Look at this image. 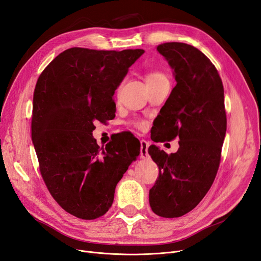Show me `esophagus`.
I'll use <instances>...</instances> for the list:
<instances>
[{
  "label": "esophagus",
  "mask_w": 261,
  "mask_h": 261,
  "mask_svg": "<svg viewBox=\"0 0 261 261\" xmlns=\"http://www.w3.org/2000/svg\"><path fill=\"white\" fill-rule=\"evenodd\" d=\"M148 143L146 141L142 140L141 141V158L142 159H146L148 156Z\"/></svg>",
  "instance_id": "34e87169"
}]
</instances>
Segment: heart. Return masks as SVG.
Returning <instances> with one entry per match:
<instances>
[{"label":"heart","mask_w":261,"mask_h":261,"mask_svg":"<svg viewBox=\"0 0 261 261\" xmlns=\"http://www.w3.org/2000/svg\"><path fill=\"white\" fill-rule=\"evenodd\" d=\"M162 81H167V79L161 72H159V71H150V72H148V73L146 74V83L147 84H153V83L162 82ZM134 124L137 127H139V128H142L144 126V122L137 121Z\"/></svg>","instance_id":"b5f03b06"}]
</instances>
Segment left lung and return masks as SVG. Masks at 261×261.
I'll return each instance as SVG.
<instances>
[{
	"label": "left lung",
	"mask_w": 261,
	"mask_h": 261,
	"mask_svg": "<svg viewBox=\"0 0 261 261\" xmlns=\"http://www.w3.org/2000/svg\"><path fill=\"white\" fill-rule=\"evenodd\" d=\"M156 51L177 84L156 116L154 142L179 138V149L167 154L155 145L148 148L160 169L149 203L159 217L179 218L198 205L217 176L227 126L224 87L217 68L191 44L166 42Z\"/></svg>",
	"instance_id": "left-lung-1"
}]
</instances>
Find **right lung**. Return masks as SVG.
Masks as SVG:
<instances>
[{
    "mask_svg": "<svg viewBox=\"0 0 261 261\" xmlns=\"http://www.w3.org/2000/svg\"><path fill=\"white\" fill-rule=\"evenodd\" d=\"M145 51L65 50L42 71L34 92L32 141L49 192L68 213L102 217L115 188L141 152L131 134L100 149L95 120L112 119L115 90Z\"/></svg>",
    "mask_w": 261,
    "mask_h": 261,
    "instance_id": "right-lung-1",
    "label": "right lung"
}]
</instances>
